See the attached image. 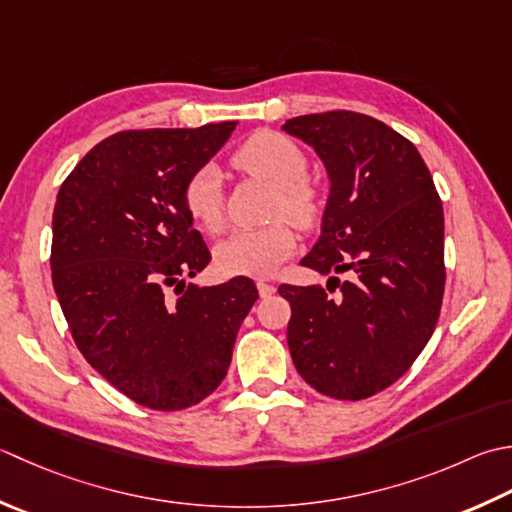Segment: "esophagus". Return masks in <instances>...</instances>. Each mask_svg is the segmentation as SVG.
<instances>
[{"label": "esophagus", "mask_w": 512, "mask_h": 512, "mask_svg": "<svg viewBox=\"0 0 512 512\" xmlns=\"http://www.w3.org/2000/svg\"><path fill=\"white\" fill-rule=\"evenodd\" d=\"M257 290H259V295H262V297L275 295V286L268 284V282H257Z\"/></svg>", "instance_id": "obj_1"}]
</instances>
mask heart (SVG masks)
Masks as SVG:
<instances>
[{"instance_id":"b5f03b06","label":"heart","mask_w":512,"mask_h":512,"mask_svg":"<svg viewBox=\"0 0 512 512\" xmlns=\"http://www.w3.org/2000/svg\"><path fill=\"white\" fill-rule=\"evenodd\" d=\"M230 164L242 173L262 179L273 186L270 197V217L275 222L233 230L215 248L217 268L226 275L268 277L293 255L297 246L295 228H313L322 215V199L315 184L306 179L308 159L293 139L275 130H259L239 146ZM182 204L188 217L208 233L222 228L224 222V190L222 177L213 164L197 168L182 188Z\"/></svg>"}]
</instances>
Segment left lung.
<instances>
[{
    "label": "left lung",
    "mask_w": 512,
    "mask_h": 512,
    "mask_svg": "<svg viewBox=\"0 0 512 512\" xmlns=\"http://www.w3.org/2000/svg\"><path fill=\"white\" fill-rule=\"evenodd\" d=\"M286 133L317 150L330 177L322 237L302 266L326 286L282 284L297 373L333 399L373 397L428 344L442 310L444 208L413 142L353 110L293 117ZM328 282V284H330Z\"/></svg>",
    "instance_id": "1"
}]
</instances>
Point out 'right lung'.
<instances>
[{"instance_id": "right-lung-1", "label": "right lung", "mask_w": 512, "mask_h": 512, "mask_svg": "<svg viewBox=\"0 0 512 512\" xmlns=\"http://www.w3.org/2000/svg\"><path fill=\"white\" fill-rule=\"evenodd\" d=\"M235 126L122 130L90 148L57 193L50 270L70 335L139 406L182 410L213 393L257 302L248 277L186 284L210 253L182 188Z\"/></svg>"}]
</instances>
